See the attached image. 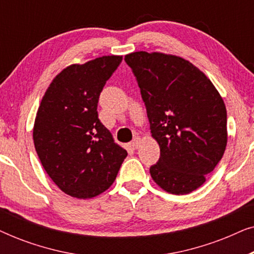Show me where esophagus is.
<instances>
[{
    "instance_id": "34e87169",
    "label": "esophagus",
    "mask_w": 254,
    "mask_h": 254,
    "mask_svg": "<svg viewBox=\"0 0 254 254\" xmlns=\"http://www.w3.org/2000/svg\"><path fill=\"white\" fill-rule=\"evenodd\" d=\"M140 143H141V138L140 137H135L133 141L130 142V147L133 149H137L140 147Z\"/></svg>"
}]
</instances>
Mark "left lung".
Returning a JSON list of instances; mask_svg holds the SVG:
<instances>
[{"label":"left lung","mask_w":254,"mask_h":254,"mask_svg":"<svg viewBox=\"0 0 254 254\" xmlns=\"http://www.w3.org/2000/svg\"><path fill=\"white\" fill-rule=\"evenodd\" d=\"M125 61L136 77L161 157L151 178L166 192L187 194L206 182L227 147V110L210 79L185 59L134 52Z\"/></svg>","instance_id":"left-lung-1"}]
</instances>
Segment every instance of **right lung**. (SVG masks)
<instances>
[{"mask_svg": "<svg viewBox=\"0 0 254 254\" xmlns=\"http://www.w3.org/2000/svg\"><path fill=\"white\" fill-rule=\"evenodd\" d=\"M121 61L111 55L69 65L41 99L34 147L47 175L70 196L90 199L105 192L127 157L97 112L100 92Z\"/></svg>", "mask_w": 254, "mask_h": 254, "instance_id": "right-lung-1", "label": "right lung"}]
</instances>
